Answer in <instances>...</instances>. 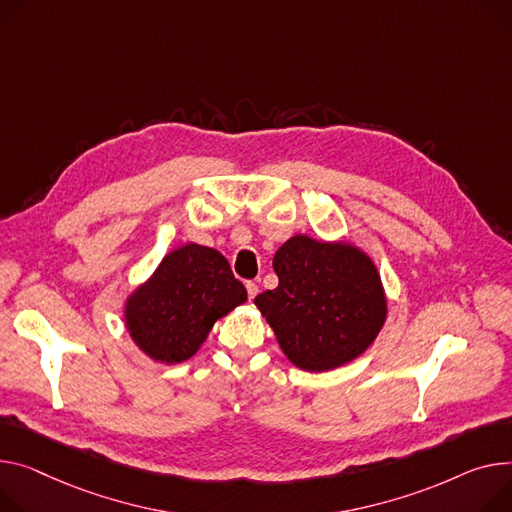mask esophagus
<instances>
[{"label": "esophagus", "instance_id": "obj_1", "mask_svg": "<svg viewBox=\"0 0 512 512\" xmlns=\"http://www.w3.org/2000/svg\"><path fill=\"white\" fill-rule=\"evenodd\" d=\"M247 294H249V298L253 300V298L259 294V286H257L255 282H247Z\"/></svg>", "mask_w": 512, "mask_h": 512}]
</instances>
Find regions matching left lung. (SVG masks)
<instances>
[{
    "label": "left lung",
    "mask_w": 512,
    "mask_h": 512,
    "mask_svg": "<svg viewBox=\"0 0 512 512\" xmlns=\"http://www.w3.org/2000/svg\"><path fill=\"white\" fill-rule=\"evenodd\" d=\"M278 288L255 306L300 370L327 372L362 356L381 333L389 302L377 263L350 241L294 234L276 251Z\"/></svg>",
    "instance_id": "8db88e82"
}]
</instances>
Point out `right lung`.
Segmentation results:
<instances>
[{
    "label": "right lung",
    "instance_id": "1",
    "mask_svg": "<svg viewBox=\"0 0 512 512\" xmlns=\"http://www.w3.org/2000/svg\"><path fill=\"white\" fill-rule=\"evenodd\" d=\"M247 302L226 257L197 243H185L162 257L123 304L131 342L150 360L179 364L206 342L216 321Z\"/></svg>",
    "mask_w": 512,
    "mask_h": 512
}]
</instances>
